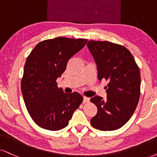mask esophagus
<instances>
[{
  "label": "esophagus",
  "instance_id": "esophagus-1",
  "mask_svg": "<svg viewBox=\"0 0 157 157\" xmlns=\"http://www.w3.org/2000/svg\"><path fill=\"white\" fill-rule=\"evenodd\" d=\"M90 101V98L86 96H83V102L84 103H88Z\"/></svg>",
  "mask_w": 157,
  "mask_h": 157
}]
</instances>
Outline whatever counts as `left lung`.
Masks as SVG:
<instances>
[{"mask_svg": "<svg viewBox=\"0 0 157 157\" xmlns=\"http://www.w3.org/2000/svg\"><path fill=\"white\" fill-rule=\"evenodd\" d=\"M100 81L108 82L106 99L90 98L98 109L90 120L93 128L102 131L122 128L130 120L140 98V75L136 61L128 48L109 41H88Z\"/></svg>", "mask_w": 157, "mask_h": 157, "instance_id": "obj_1", "label": "left lung"}]
</instances>
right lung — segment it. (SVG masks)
<instances>
[{
    "label": "right lung",
    "mask_w": 157,
    "mask_h": 157,
    "mask_svg": "<svg viewBox=\"0 0 157 157\" xmlns=\"http://www.w3.org/2000/svg\"><path fill=\"white\" fill-rule=\"evenodd\" d=\"M87 39L59 37L36 45L28 56L21 79V93L33 121L40 128L59 130L69 124L83 98L80 93H65L58 88L71 57L86 44Z\"/></svg>",
    "instance_id": "obj_1"
}]
</instances>
